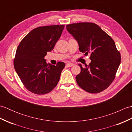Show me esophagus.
<instances>
[{"instance_id": "34e87169", "label": "esophagus", "mask_w": 132, "mask_h": 132, "mask_svg": "<svg viewBox=\"0 0 132 132\" xmlns=\"http://www.w3.org/2000/svg\"><path fill=\"white\" fill-rule=\"evenodd\" d=\"M66 65L68 67H69V68H70V67H72V66H74V64L73 63H68L66 64Z\"/></svg>"}]
</instances>
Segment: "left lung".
Wrapping results in <instances>:
<instances>
[{"label":"left lung","instance_id":"obj_1","mask_svg":"<svg viewBox=\"0 0 132 132\" xmlns=\"http://www.w3.org/2000/svg\"><path fill=\"white\" fill-rule=\"evenodd\" d=\"M66 29L79 45V51L90 54L91 63L82 66L76 76L78 86L89 93L104 90L113 82L121 62V55L113 39L97 24H69Z\"/></svg>","mask_w":132,"mask_h":132}]
</instances>
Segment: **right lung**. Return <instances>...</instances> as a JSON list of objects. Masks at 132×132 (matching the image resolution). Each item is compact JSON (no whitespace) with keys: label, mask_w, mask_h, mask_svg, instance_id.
Here are the masks:
<instances>
[{"label":"right lung","mask_w":132,"mask_h":132,"mask_svg":"<svg viewBox=\"0 0 132 132\" xmlns=\"http://www.w3.org/2000/svg\"><path fill=\"white\" fill-rule=\"evenodd\" d=\"M64 25L44 26L32 30L17 48L14 68L26 88L32 93H49L57 85L65 66L63 62L57 65L47 63L44 57L54 49Z\"/></svg>","instance_id":"obj_1"}]
</instances>
